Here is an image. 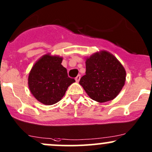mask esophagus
I'll return each instance as SVG.
<instances>
[{
  "instance_id": "esophagus-1",
  "label": "esophagus",
  "mask_w": 152,
  "mask_h": 152,
  "mask_svg": "<svg viewBox=\"0 0 152 152\" xmlns=\"http://www.w3.org/2000/svg\"><path fill=\"white\" fill-rule=\"evenodd\" d=\"M80 75H77L75 77V80H76V82H79L80 81Z\"/></svg>"
}]
</instances>
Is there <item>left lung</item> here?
Wrapping results in <instances>:
<instances>
[{
	"label": "left lung",
	"instance_id": "left-lung-1",
	"mask_svg": "<svg viewBox=\"0 0 152 152\" xmlns=\"http://www.w3.org/2000/svg\"><path fill=\"white\" fill-rule=\"evenodd\" d=\"M86 75L81 77L83 86L91 99L103 103L112 100L125 85L126 72L117 58L106 50L86 58Z\"/></svg>",
	"mask_w": 152,
	"mask_h": 152
}]
</instances>
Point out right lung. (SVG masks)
Returning a JSON list of instances; mask_svg holds the SVG:
<instances>
[{
	"instance_id": "right-lung-1",
	"label": "right lung",
	"mask_w": 152,
	"mask_h": 152,
	"mask_svg": "<svg viewBox=\"0 0 152 152\" xmlns=\"http://www.w3.org/2000/svg\"><path fill=\"white\" fill-rule=\"evenodd\" d=\"M62 57L44 55L35 62L28 77L30 92L38 102L52 105L59 102L68 87L75 82L61 65Z\"/></svg>"
}]
</instances>
